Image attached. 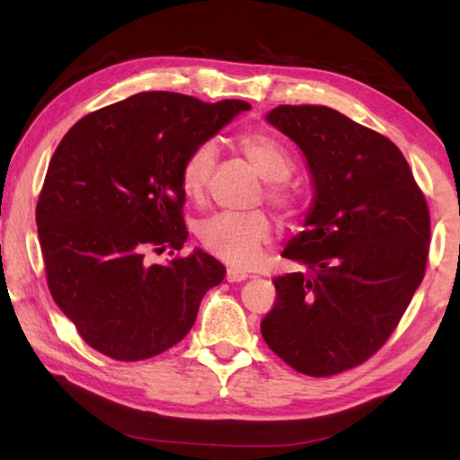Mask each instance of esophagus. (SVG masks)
<instances>
[{"label": "esophagus", "instance_id": "esophagus-1", "mask_svg": "<svg viewBox=\"0 0 460 460\" xmlns=\"http://www.w3.org/2000/svg\"><path fill=\"white\" fill-rule=\"evenodd\" d=\"M247 278H249L247 271H241L235 268L227 270V282H243V279H247Z\"/></svg>", "mask_w": 460, "mask_h": 460}]
</instances>
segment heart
<instances>
[{
	"instance_id": "b5f03b06",
	"label": "heart",
	"mask_w": 460,
	"mask_h": 460,
	"mask_svg": "<svg viewBox=\"0 0 460 460\" xmlns=\"http://www.w3.org/2000/svg\"><path fill=\"white\" fill-rule=\"evenodd\" d=\"M239 150L268 182H284L292 174L294 162L286 147L268 134H245L239 137ZM215 164V146L200 144L186 155L181 184L189 199H200ZM270 199L279 207L292 205V197L282 186H271ZM271 237V221L266 213H219L199 225V239L207 252L229 266L249 268L258 261L261 247Z\"/></svg>"
}]
</instances>
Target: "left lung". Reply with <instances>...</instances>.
Listing matches in <instances>:
<instances>
[{
	"label": "left lung",
	"mask_w": 460,
	"mask_h": 460,
	"mask_svg": "<svg viewBox=\"0 0 460 460\" xmlns=\"http://www.w3.org/2000/svg\"><path fill=\"white\" fill-rule=\"evenodd\" d=\"M266 119L305 154L314 197L306 231L282 252L308 274L274 279L261 334L296 371L334 376L367 361L406 313L424 278L430 215L385 136L324 105H279Z\"/></svg>",
	"instance_id": "8db88e82"
}]
</instances>
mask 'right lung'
<instances>
[{
    "label": "right lung",
    "instance_id": "right-lung-1",
    "mask_svg": "<svg viewBox=\"0 0 460 460\" xmlns=\"http://www.w3.org/2000/svg\"><path fill=\"white\" fill-rule=\"evenodd\" d=\"M249 107L147 91L84 115L62 137L38 199V237L54 302L95 351L118 361L164 353L223 282V263L200 249L166 266L146 255L181 252L186 155Z\"/></svg>",
    "mask_w": 460,
    "mask_h": 460
}]
</instances>
